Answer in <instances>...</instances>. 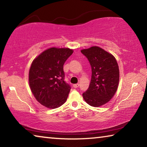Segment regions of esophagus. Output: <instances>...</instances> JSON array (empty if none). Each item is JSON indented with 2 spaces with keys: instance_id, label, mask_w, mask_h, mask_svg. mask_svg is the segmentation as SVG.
Here are the masks:
<instances>
[{
  "instance_id": "34e87169",
  "label": "esophagus",
  "mask_w": 147,
  "mask_h": 147,
  "mask_svg": "<svg viewBox=\"0 0 147 147\" xmlns=\"http://www.w3.org/2000/svg\"><path fill=\"white\" fill-rule=\"evenodd\" d=\"M73 87H74V88H78V87H79V84H74V85H73Z\"/></svg>"
}]
</instances>
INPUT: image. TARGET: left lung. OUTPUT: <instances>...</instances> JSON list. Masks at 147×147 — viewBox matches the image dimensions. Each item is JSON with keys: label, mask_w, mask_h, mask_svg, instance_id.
<instances>
[{"label": "left lung", "mask_w": 147, "mask_h": 147, "mask_svg": "<svg viewBox=\"0 0 147 147\" xmlns=\"http://www.w3.org/2000/svg\"><path fill=\"white\" fill-rule=\"evenodd\" d=\"M91 67V80L89 88L82 94L89 105L99 107L106 104L115 94L119 82L117 62L112 54L97 46L83 49Z\"/></svg>", "instance_id": "left-lung-1"}]
</instances>
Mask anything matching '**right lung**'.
<instances>
[{
    "instance_id": "right-lung-1",
    "label": "right lung",
    "mask_w": 147,
    "mask_h": 147,
    "mask_svg": "<svg viewBox=\"0 0 147 147\" xmlns=\"http://www.w3.org/2000/svg\"><path fill=\"white\" fill-rule=\"evenodd\" d=\"M73 53V50L69 48L51 47L32 61L30 88L38 102L47 108H58L67 99L71 87L64 81L63 65Z\"/></svg>"
}]
</instances>
